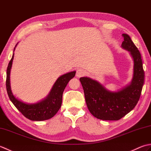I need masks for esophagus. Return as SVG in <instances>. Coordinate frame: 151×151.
I'll use <instances>...</instances> for the list:
<instances>
[{
    "label": "esophagus",
    "mask_w": 151,
    "mask_h": 151,
    "mask_svg": "<svg viewBox=\"0 0 151 151\" xmlns=\"http://www.w3.org/2000/svg\"><path fill=\"white\" fill-rule=\"evenodd\" d=\"M85 71L83 69H78L77 70H76V76L77 77H81L83 75H84Z\"/></svg>",
    "instance_id": "34e87169"
}]
</instances>
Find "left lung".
Listing matches in <instances>:
<instances>
[{
	"label": "left lung",
	"mask_w": 151,
	"mask_h": 151,
	"mask_svg": "<svg viewBox=\"0 0 151 151\" xmlns=\"http://www.w3.org/2000/svg\"><path fill=\"white\" fill-rule=\"evenodd\" d=\"M122 36L124 37L122 47L129 51L134 59V76L131 84L119 91L111 92L94 80L88 77L80 78L88 110L99 119H120L133 110L142 93L145 76L142 56L129 35L123 34Z\"/></svg>",
	"instance_id": "left-lung-1"
}]
</instances>
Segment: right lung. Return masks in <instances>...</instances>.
Wrapping results in <instances>:
<instances>
[{
    "label": "right lung",
    "instance_id": "1",
    "mask_svg": "<svg viewBox=\"0 0 151 151\" xmlns=\"http://www.w3.org/2000/svg\"><path fill=\"white\" fill-rule=\"evenodd\" d=\"M14 56V54H13L12 59L9 61L6 72V90L10 101L17 110L28 119L32 121H44L52 118L62 106L64 89L65 88L70 80L75 76L76 71L68 73L59 77L54 84L49 95L45 99L36 104H28L16 99L13 95L11 91L9 85V74Z\"/></svg>",
    "mask_w": 151,
    "mask_h": 151
}]
</instances>
